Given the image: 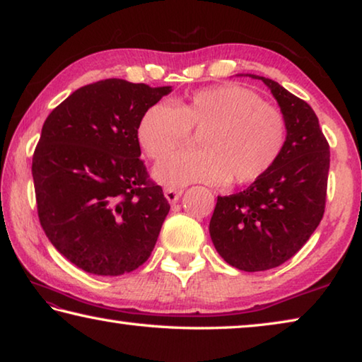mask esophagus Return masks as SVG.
Here are the masks:
<instances>
[{
  "label": "esophagus",
  "instance_id": "esophagus-1",
  "mask_svg": "<svg viewBox=\"0 0 362 362\" xmlns=\"http://www.w3.org/2000/svg\"><path fill=\"white\" fill-rule=\"evenodd\" d=\"M182 193H183L182 189H177V188H166V189H164V196H166V199L169 201L170 204L177 203V201L180 199Z\"/></svg>",
  "mask_w": 362,
  "mask_h": 362
}]
</instances>
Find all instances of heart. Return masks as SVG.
<instances>
[{
    "instance_id": "1",
    "label": "heart",
    "mask_w": 362,
    "mask_h": 362,
    "mask_svg": "<svg viewBox=\"0 0 362 362\" xmlns=\"http://www.w3.org/2000/svg\"><path fill=\"white\" fill-rule=\"evenodd\" d=\"M198 134L199 150L159 164L155 175L168 187L203 182L247 185L262 179L283 155L284 113L238 84L199 89L170 105L159 102L139 122V144L153 161H163Z\"/></svg>"
}]
</instances>
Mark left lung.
Segmentation results:
<instances>
[{"label":"left lung","instance_id":"1","mask_svg":"<svg viewBox=\"0 0 362 362\" xmlns=\"http://www.w3.org/2000/svg\"><path fill=\"white\" fill-rule=\"evenodd\" d=\"M262 79L287 121L276 164L244 192L218 196L209 233L222 259L243 272H265L296 255L326 209L329 142L308 103L269 78Z\"/></svg>","mask_w":362,"mask_h":362}]
</instances>
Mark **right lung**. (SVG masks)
<instances>
[{"instance_id":"add662e5","label":"right lung","mask_w":362,"mask_h":362,"mask_svg":"<svg viewBox=\"0 0 362 362\" xmlns=\"http://www.w3.org/2000/svg\"><path fill=\"white\" fill-rule=\"evenodd\" d=\"M169 93L102 79L66 97L42 124L32 161L40 223L84 272L131 273L155 247L170 206L140 159L137 129Z\"/></svg>"}]
</instances>
